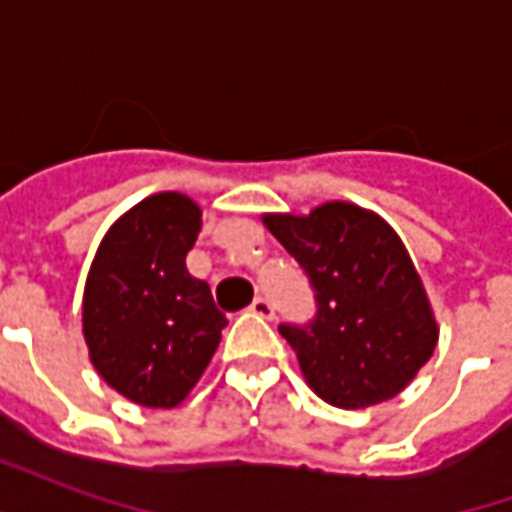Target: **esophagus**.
<instances>
[{"mask_svg":"<svg viewBox=\"0 0 512 512\" xmlns=\"http://www.w3.org/2000/svg\"><path fill=\"white\" fill-rule=\"evenodd\" d=\"M249 310L255 312V315H260V318H266V321H271L274 318V304L266 299V296H257L255 301H252V307Z\"/></svg>","mask_w":512,"mask_h":512,"instance_id":"1","label":"esophagus"}]
</instances>
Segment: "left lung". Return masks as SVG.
Wrapping results in <instances>:
<instances>
[{"label":"left lung","instance_id":"1","mask_svg":"<svg viewBox=\"0 0 512 512\" xmlns=\"http://www.w3.org/2000/svg\"><path fill=\"white\" fill-rule=\"evenodd\" d=\"M263 224L307 271L318 315L279 326L315 395L367 408L400 395L439 343V323L400 235L362 205L329 200Z\"/></svg>","mask_w":512,"mask_h":512}]
</instances>
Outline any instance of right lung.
<instances>
[{
	"instance_id": "right-lung-1",
	"label": "right lung",
	"mask_w": 512,
	"mask_h": 512,
	"mask_svg": "<svg viewBox=\"0 0 512 512\" xmlns=\"http://www.w3.org/2000/svg\"><path fill=\"white\" fill-rule=\"evenodd\" d=\"M202 211L158 191L117 219L84 282L82 334L95 373L136 406H180L219 348L224 312L186 255Z\"/></svg>"
}]
</instances>
